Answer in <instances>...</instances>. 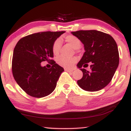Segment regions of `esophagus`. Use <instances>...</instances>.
<instances>
[{
    "mask_svg": "<svg viewBox=\"0 0 131 131\" xmlns=\"http://www.w3.org/2000/svg\"><path fill=\"white\" fill-rule=\"evenodd\" d=\"M65 70V71H67V72H69V73H71V72H73V70H69V69H64Z\"/></svg>",
    "mask_w": 131,
    "mask_h": 131,
    "instance_id": "esophagus-1",
    "label": "esophagus"
}]
</instances>
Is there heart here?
Wrapping results in <instances>:
<instances>
[{
    "mask_svg": "<svg viewBox=\"0 0 131 131\" xmlns=\"http://www.w3.org/2000/svg\"><path fill=\"white\" fill-rule=\"evenodd\" d=\"M66 42L69 43L73 46L74 49L78 50L81 46V42L78 37L74 35H67L64 37ZM61 46V41L60 39H57L53 42L52 45V51L54 55H57L60 52ZM77 59L75 57H66L64 56H60L57 57L56 61L57 63L61 67L66 69H71Z\"/></svg>",
    "mask_w": 131,
    "mask_h": 131,
    "instance_id": "obj_1",
    "label": "heart"
}]
</instances>
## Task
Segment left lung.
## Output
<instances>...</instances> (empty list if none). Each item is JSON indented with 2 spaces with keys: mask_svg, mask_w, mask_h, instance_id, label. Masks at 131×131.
<instances>
[{
  "mask_svg": "<svg viewBox=\"0 0 131 131\" xmlns=\"http://www.w3.org/2000/svg\"><path fill=\"white\" fill-rule=\"evenodd\" d=\"M84 45L85 52L78 68L83 77L77 83L83 90L94 92L105 88L112 80L119 66V54L114 39L108 34L97 30H79L71 32ZM90 62L91 70L82 69Z\"/></svg>",
  "mask_w": 131,
  "mask_h": 131,
  "instance_id": "left-lung-1",
  "label": "left lung"
}]
</instances>
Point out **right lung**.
<instances>
[{
	"mask_svg": "<svg viewBox=\"0 0 131 131\" xmlns=\"http://www.w3.org/2000/svg\"><path fill=\"white\" fill-rule=\"evenodd\" d=\"M65 31H44L21 38L14 49L12 74L21 88L35 98L48 96L54 91L64 69L51 60L52 45ZM51 62L52 67H42L41 62Z\"/></svg>",
	"mask_w": 131,
	"mask_h": 131,
	"instance_id": "add662e5",
	"label": "right lung"
}]
</instances>
